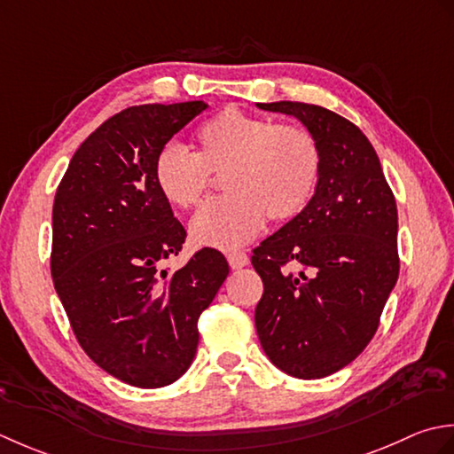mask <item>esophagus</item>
I'll use <instances>...</instances> for the list:
<instances>
[{
  "instance_id": "obj_1",
  "label": "esophagus",
  "mask_w": 454,
  "mask_h": 454,
  "mask_svg": "<svg viewBox=\"0 0 454 454\" xmlns=\"http://www.w3.org/2000/svg\"><path fill=\"white\" fill-rule=\"evenodd\" d=\"M227 261L233 270H240V268H245V266H248V262H251L248 261V254H245V253H229Z\"/></svg>"
}]
</instances>
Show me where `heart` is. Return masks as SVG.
I'll use <instances>...</instances> for the list:
<instances>
[{
    "label": "heart",
    "instance_id": "heart-1",
    "mask_svg": "<svg viewBox=\"0 0 454 454\" xmlns=\"http://www.w3.org/2000/svg\"><path fill=\"white\" fill-rule=\"evenodd\" d=\"M319 146L295 125H274L264 117L227 107L196 131V153L166 145L153 166L160 196L178 209L198 206L209 172H223L229 196L203 206L190 223L198 247L233 251L261 233L266 217L294 219L308 206L319 178Z\"/></svg>",
    "mask_w": 454,
    "mask_h": 454
}]
</instances>
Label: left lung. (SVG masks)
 I'll return each instance as SVG.
<instances>
[{"mask_svg": "<svg viewBox=\"0 0 454 454\" xmlns=\"http://www.w3.org/2000/svg\"><path fill=\"white\" fill-rule=\"evenodd\" d=\"M303 123L319 146V178L298 215L254 248L264 294L254 323L266 356L303 380L329 376L374 337L400 274L397 207L364 133L333 111L256 104Z\"/></svg>", "mask_w": 454, "mask_h": 454, "instance_id": "8db88e82", "label": "left lung"}]
</instances>
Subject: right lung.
I'll return each mask as SVG.
<instances>
[{
	"mask_svg": "<svg viewBox=\"0 0 454 454\" xmlns=\"http://www.w3.org/2000/svg\"><path fill=\"white\" fill-rule=\"evenodd\" d=\"M209 106L127 107L74 153L54 196L51 272L74 335L94 363L137 387L178 380L196 356L198 319L229 274L201 248L180 270L186 229L154 184L162 146Z\"/></svg>",
	"mask_w": 454,
	"mask_h": 454,
	"instance_id": "1",
	"label": "right lung"
}]
</instances>
